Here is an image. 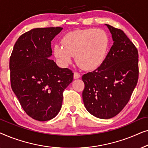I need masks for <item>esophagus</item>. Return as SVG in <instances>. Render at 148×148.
Listing matches in <instances>:
<instances>
[{
    "label": "esophagus",
    "instance_id": "1",
    "mask_svg": "<svg viewBox=\"0 0 148 148\" xmlns=\"http://www.w3.org/2000/svg\"><path fill=\"white\" fill-rule=\"evenodd\" d=\"M80 74L78 73L77 72H74V75H73V78L75 79H79L80 78Z\"/></svg>",
    "mask_w": 148,
    "mask_h": 148
}]
</instances>
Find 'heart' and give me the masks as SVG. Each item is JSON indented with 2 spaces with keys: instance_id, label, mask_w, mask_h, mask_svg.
Returning <instances> with one entry per match:
<instances>
[{
  "instance_id": "obj_1",
  "label": "heart",
  "mask_w": 148,
  "mask_h": 148,
  "mask_svg": "<svg viewBox=\"0 0 148 148\" xmlns=\"http://www.w3.org/2000/svg\"><path fill=\"white\" fill-rule=\"evenodd\" d=\"M62 45L54 46V56L62 66H66L75 56L77 63L85 70H94L105 59L108 39L102 29H86L70 32L62 40Z\"/></svg>"
}]
</instances>
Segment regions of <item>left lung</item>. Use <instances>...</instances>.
Here are the masks:
<instances>
[{
	"mask_svg": "<svg viewBox=\"0 0 148 148\" xmlns=\"http://www.w3.org/2000/svg\"><path fill=\"white\" fill-rule=\"evenodd\" d=\"M114 42L102 64L82 76L83 101L97 118L108 119L126 106L139 76L138 52L121 29L106 24Z\"/></svg>",
	"mask_w": 148,
	"mask_h": 148,
	"instance_id": "left-lung-1",
	"label": "left lung"
}]
</instances>
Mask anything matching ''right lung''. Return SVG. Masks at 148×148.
Masks as SVG:
<instances>
[{"label":"right lung","instance_id":"add662e5","mask_svg":"<svg viewBox=\"0 0 148 148\" xmlns=\"http://www.w3.org/2000/svg\"><path fill=\"white\" fill-rule=\"evenodd\" d=\"M62 27L35 28L22 34L10 57L11 84L24 111L32 119L46 121L62 106L64 90L73 73L60 68L52 56L51 41Z\"/></svg>","mask_w":148,"mask_h":148}]
</instances>
